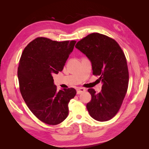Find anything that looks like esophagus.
Wrapping results in <instances>:
<instances>
[{
    "mask_svg": "<svg viewBox=\"0 0 149 149\" xmlns=\"http://www.w3.org/2000/svg\"><path fill=\"white\" fill-rule=\"evenodd\" d=\"M76 91H77L78 94H79L81 93H82L86 91V89L83 88H78L77 89H76Z\"/></svg>",
    "mask_w": 149,
    "mask_h": 149,
    "instance_id": "obj_1",
    "label": "esophagus"
}]
</instances>
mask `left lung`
<instances>
[{"instance_id": "8db88e82", "label": "left lung", "mask_w": 149, "mask_h": 149, "mask_svg": "<svg viewBox=\"0 0 149 149\" xmlns=\"http://www.w3.org/2000/svg\"><path fill=\"white\" fill-rule=\"evenodd\" d=\"M75 47L87 56L93 73L102 83L100 93L89 89L91 100L86 105L89 115L98 121L109 120L118 113L127 91L129 71L121 48L114 39L93 33L81 40Z\"/></svg>"}]
</instances>
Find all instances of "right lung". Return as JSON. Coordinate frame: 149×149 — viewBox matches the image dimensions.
I'll return each mask as SVG.
<instances>
[{
  "mask_svg": "<svg viewBox=\"0 0 149 149\" xmlns=\"http://www.w3.org/2000/svg\"><path fill=\"white\" fill-rule=\"evenodd\" d=\"M76 43L38 37L22 54L17 72L21 94L31 112L47 124H58L67 118L68 103L76 94L74 88L58 91L53 78L63 69Z\"/></svg>",
  "mask_w": 149,
  "mask_h": 149,
  "instance_id": "right-lung-1",
  "label": "right lung"
}]
</instances>
